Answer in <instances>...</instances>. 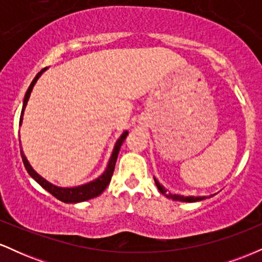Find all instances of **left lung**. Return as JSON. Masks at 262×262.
I'll list each match as a JSON object with an SVG mask.
<instances>
[{
	"label": "left lung",
	"mask_w": 262,
	"mask_h": 262,
	"mask_svg": "<svg viewBox=\"0 0 262 262\" xmlns=\"http://www.w3.org/2000/svg\"><path fill=\"white\" fill-rule=\"evenodd\" d=\"M154 181H155V185L156 187H158L159 191L161 192L164 196H166L167 198H171V200L173 201H181V202H198V201H202V200H206V197H193V196H188V197H183V196H180V194H171V193H167L166 189L162 187V185H160V182L158 181V180L154 177Z\"/></svg>",
	"instance_id": "1"
}]
</instances>
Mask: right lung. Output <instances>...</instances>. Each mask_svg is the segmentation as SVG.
<instances>
[{"label":"right lung","mask_w":262,"mask_h":262,"mask_svg":"<svg viewBox=\"0 0 262 262\" xmlns=\"http://www.w3.org/2000/svg\"><path fill=\"white\" fill-rule=\"evenodd\" d=\"M45 70H47V68H44L43 70L40 71V73L37 74V76H35L34 80L32 81L31 86H29L28 90H27L26 96H25V100H23L22 112H20L19 125H22L23 113H25L27 102H28V100H29V96H31V92H32L33 87H34L35 82H37L39 77H40V75L43 74ZM127 135H128V132H124V133L121 135V138H119V139L117 140L116 145H114L112 155H111L110 161H108L107 169L104 170V172L102 173V175L98 177V179L93 180V181L86 183V185L77 186V187H70V188H69V187H58V186H55V185H53V183L48 182L47 180L43 179V177H41L40 175H38V173L35 172L34 170H33V167L31 166V164H29L28 160H27L26 155L23 154V151H20V155H22V160H23V164H25V167H26L27 172H28L29 175H31L33 179H34L35 181H37L39 185L41 186V187H43L44 189H47V191L49 192V193H52L54 197L58 198V200L61 201V202H65V203H79V202H83V201L91 200V198H95V197L100 196L102 192H103L104 189L107 188V186L110 185L111 179H112V175H113L114 166H116L117 158H118V152H119V150H121V146H122L123 141L125 140Z\"/></svg>","instance_id":"obj_1"}]
</instances>
